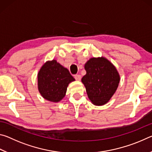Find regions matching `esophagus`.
I'll list each match as a JSON object with an SVG mask.
<instances>
[{"mask_svg":"<svg viewBox=\"0 0 152 152\" xmlns=\"http://www.w3.org/2000/svg\"><path fill=\"white\" fill-rule=\"evenodd\" d=\"M74 78H75V79L76 80H81V76L80 75H78V74H77V75H75L74 76Z\"/></svg>","mask_w":152,"mask_h":152,"instance_id":"obj_1","label":"esophagus"}]
</instances>
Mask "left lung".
Returning <instances> with one entry per match:
<instances>
[{"mask_svg": "<svg viewBox=\"0 0 152 152\" xmlns=\"http://www.w3.org/2000/svg\"><path fill=\"white\" fill-rule=\"evenodd\" d=\"M86 71L81 81L88 99L96 106L110 101L119 86L120 75L116 67L104 57L91 58L84 64Z\"/></svg>", "mask_w": 152, "mask_h": 152, "instance_id": "left-lung-1", "label": "left lung"}]
</instances>
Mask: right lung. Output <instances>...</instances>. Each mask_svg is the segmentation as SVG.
I'll return each instance as SVG.
<instances>
[{"instance_id": "add662e5", "label": "right lung", "mask_w": 152, "mask_h": 152, "mask_svg": "<svg viewBox=\"0 0 152 152\" xmlns=\"http://www.w3.org/2000/svg\"><path fill=\"white\" fill-rule=\"evenodd\" d=\"M75 79L56 60L47 61L37 74V87L43 99L59 102L66 96L68 84Z\"/></svg>"}]
</instances>
